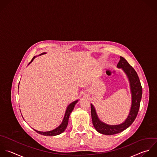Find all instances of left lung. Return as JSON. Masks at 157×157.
Segmentation results:
<instances>
[{
    "label": "left lung",
    "instance_id": "8db88e82",
    "mask_svg": "<svg viewBox=\"0 0 157 157\" xmlns=\"http://www.w3.org/2000/svg\"><path fill=\"white\" fill-rule=\"evenodd\" d=\"M117 67L121 68L125 73L129 81L130 91L132 94V105L130 113L125 121L119 125H108L101 121L98 118L96 110L92 104L91 106V116L92 123L95 130L100 133L106 135H113L119 133L129 127L135 120L140 109V102L142 98V86L137 73L135 69L122 57H120V60Z\"/></svg>",
    "mask_w": 157,
    "mask_h": 157
}]
</instances>
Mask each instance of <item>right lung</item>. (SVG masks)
Returning a JSON list of instances; mask_svg holds the SVG:
<instances>
[{"instance_id":"add662e5","label":"right lung","mask_w":157,"mask_h":157,"mask_svg":"<svg viewBox=\"0 0 157 157\" xmlns=\"http://www.w3.org/2000/svg\"><path fill=\"white\" fill-rule=\"evenodd\" d=\"M46 54V52H43L41 53V54H40L39 56H41V55H43V54ZM36 57V56H34L33 57V59H32L31 62L29 63V65L34 60V59ZM78 100H76L75 101H74L73 102L71 103L67 108V109L65 111V115H64V117H63V121L62 122V123L59 125V126H58L56 128L52 130H51V131H48V132H40V131H37L35 129H33L35 132H36L40 134V135H44V136H56V135H60L62 133H63L67 125H68V119H69V117H70V114L71 113V112L73 111L74 108H75V105L78 103Z\"/></svg>"}]
</instances>
